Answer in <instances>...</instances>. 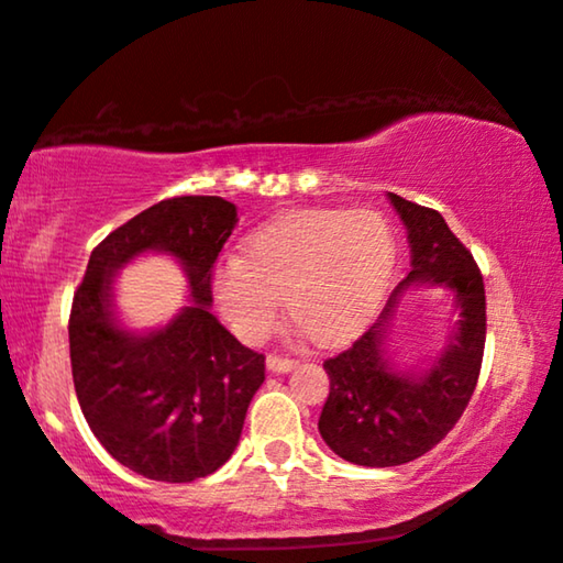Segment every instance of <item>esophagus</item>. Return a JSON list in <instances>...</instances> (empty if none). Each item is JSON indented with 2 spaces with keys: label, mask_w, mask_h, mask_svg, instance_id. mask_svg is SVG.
Masks as SVG:
<instances>
[{
  "label": "esophagus",
  "mask_w": 563,
  "mask_h": 563,
  "mask_svg": "<svg viewBox=\"0 0 563 563\" xmlns=\"http://www.w3.org/2000/svg\"><path fill=\"white\" fill-rule=\"evenodd\" d=\"M298 365L296 358H283V355H267V371L288 373Z\"/></svg>",
  "instance_id": "34e87169"
}]
</instances>
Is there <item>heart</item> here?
<instances>
[{
	"label": "heart",
	"instance_id": "obj_1",
	"mask_svg": "<svg viewBox=\"0 0 563 563\" xmlns=\"http://www.w3.org/2000/svg\"><path fill=\"white\" fill-rule=\"evenodd\" d=\"M396 238L378 210H298L267 222L212 273V300L245 343H263L283 296L316 343L351 338L383 298Z\"/></svg>",
	"mask_w": 563,
	"mask_h": 563
}]
</instances>
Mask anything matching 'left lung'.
<instances>
[{
    "instance_id": "obj_1",
    "label": "left lung",
    "mask_w": 563,
    "mask_h": 563,
    "mask_svg": "<svg viewBox=\"0 0 563 563\" xmlns=\"http://www.w3.org/2000/svg\"><path fill=\"white\" fill-rule=\"evenodd\" d=\"M404 220L410 273L386 308L347 351L323 368L330 394L318 431L330 451L368 468L400 466L431 451L474 396L486 343V290L474 255L451 233L441 212L388 192ZM413 284H435L454 296L460 318L444 351L421 372H400L387 335L397 302Z\"/></svg>"
}]
</instances>
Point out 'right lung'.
<instances>
[{
  "label": "right lung",
  "instance_id": "obj_1",
  "mask_svg": "<svg viewBox=\"0 0 563 563\" xmlns=\"http://www.w3.org/2000/svg\"><path fill=\"white\" fill-rule=\"evenodd\" d=\"M238 208L185 195L142 210L92 250L69 313L79 408L95 439L135 474L187 484L233 456L265 358L210 313L212 265ZM145 252L181 263L191 302L165 327L135 334L117 318L113 275Z\"/></svg>",
  "mask_w": 563,
  "mask_h": 563
}]
</instances>
